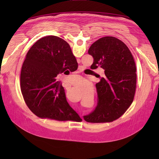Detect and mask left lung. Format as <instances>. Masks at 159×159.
<instances>
[{
    "label": "left lung",
    "mask_w": 159,
    "mask_h": 159,
    "mask_svg": "<svg viewBox=\"0 0 159 159\" xmlns=\"http://www.w3.org/2000/svg\"><path fill=\"white\" fill-rule=\"evenodd\" d=\"M93 57L91 68L104 70L95 85L98 103L84 119L89 123L110 122L118 119L132 103L136 89V66L128 47L117 38L105 36L95 42L88 50Z\"/></svg>",
    "instance_id": "obj_1"
}]
</instances>
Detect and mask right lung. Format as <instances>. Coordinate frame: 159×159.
<instances>
[{"label": "right lung", "instance_id": "add662e5", "mask_svg": "<svg viewBox=\"0 0 159 159\" xmlns=\"http://www.w3.org/2000/svg\"><path fill=\"white\" fill-rule=\"evenodd\" d=\"M70 45L55 36L42 38L28 52L22 66L20 88L24 99L38 117L81 121L66 98L57 75L78 69Z\"/></svg>", "mask_w": 159, "mask_h": 159}]
</instances>
